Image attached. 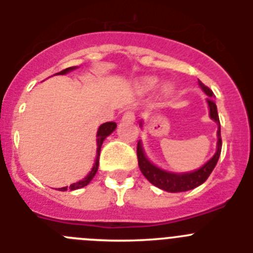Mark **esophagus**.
<instances>
[{
	"instance_id": "1",
	"label": "esophagus",
	"mask_w": 253,
	"mask_h": 253,
	"mask_svg": "<svg viewBox=\"0 0 253 253\" xmlns=\"http://www.w3.org/2000/svg\"><path fill=\"white\" fill-rule=\"evenodd\" d=\"M123 120H126V122H134L135 120V114L133 110H126L123 114Z\"/></svg>"
}]
</instances>
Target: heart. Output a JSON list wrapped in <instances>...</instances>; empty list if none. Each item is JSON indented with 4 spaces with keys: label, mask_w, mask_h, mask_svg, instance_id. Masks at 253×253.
Returning <instances> with one entry per match:
<instances>
[{
    "label": "heart",
    "mask_w": 253,
    "mask_h": 253,
    "mask_svg": "<svg viewBox=\"0 0 253 253\" xmlns=\"http://www.w3.org/2000/svg\"><path fill=\"white\" fill-rule=\"evenodd\" d=\"M157 84V80L156 78H146L144 81H143V86L146 87V88H152V87L156 86Z\"/></svg>",
    "instance_id": "1"
}]
</instances>
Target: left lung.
Segmentation results:
<instances>
[{"mask_svg": "<svg viewBox=\"0 0 253 253\" xmlns=\"http://www.w3.org/2000/svg\"><path fill=\"white\" fill-rule=\"evenodd\" d=\"M199 86L202 87V90L209 96V99H207L208 105H209V114L210 118L218 124V142H216V152L213 157L210 158L204 166L200 167L199 169H195L193 172H186V173H175V172L165 171V169H160V167L154 166L153 163L146 157V154L143 152L142 143L140 140L138 142L137 146V156H138V165L144 175V177L153 184L154 186L160 187V189L169 191V193H182V191H189L199 185H202L203 182L207 181L211 171L215 167L216 162L220 156V151H222V137H220V123H219L218 111H216V105L214 102L213 91L210 90L209 87L205 86L202 81H199ZM142 125V123H140Z\"/></svg>", "mask_w": 253, "mask_h": 253, "instance_id": "left-lung-1", "label": "left lung"}]
</instances>
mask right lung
<instances>
[{"mask_svg":"<svg viewBox=\"0 0 253 253\" xmlns=\"http://www.w3.org/2000/svg\"><path fill=\"white\" fill-rule=\"evenodd\" d=\"M76 68H77V67H69V68L63 69V71H60L59 73H55V75H66V73L71 72V71H73V69ZM115 128H116V124L114 122L104 123L102 125H100L97 134H96V137H97V151H96V160H95V163H93L92 169L88 172V175H87L84 180L78 181V182H76V184H72L71 186H69V189L77 190V189H81V187L84 186H87V185L90 184V181L92 180L93 176H95L96 172H97V169H99V157H100V151H101L102 143H104L105 138H106L107 135H110V134L115 130ZM59 190L60 191H66L67 187H62V189Z\"/></svg>","mask_w":253,"mask_h":253,"instance_id":"obj_1","label":"right lung"}]
</instances>
